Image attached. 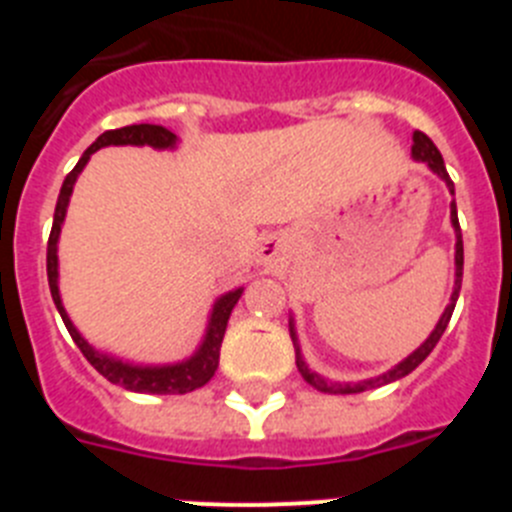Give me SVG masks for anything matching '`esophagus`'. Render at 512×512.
Wrapping results in <instances>:
<instances>
[{
    "instance_id": "34e87169",
    "label": "esophagus",
    "mask_w": 512,
    "mask_h": 512,
    "mask_svg": "<svg viewBox=\"0 0 512 512\" xmlns=\"http://www.w3.org/2000/svg\"><path fill=\"white\" fill-rule=\"evenodd\" d=\"M256 256H259V264L277 266L279 259H282V243H279L277 238H264Z\"/></svg>"
}]
</instances>
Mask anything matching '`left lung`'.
I'll return each instance as SVG.
<instances>
[{
    "mask_svg": "<svg viewBox=\"0 0 512 512\" xmlns=\"http://www.w3.org/2000/svg\"><path fill=\"white\" fill-rule=\"evenodd\" d=\"M413 158L418 161V164L428 166V169H431L433 174H436L438 179L446 184V187H449V192L454 194V182H451L449 171H446V166H443V156L438 153V148L433 146V140L428 138L425 133H420V130H415V133H413ZM451 225H454V235H456L454 292H451L449 305H446V310L441 312V318H438L436 328L431 330V336L425 338V341L420 343L418 348H415L408 359H402L400 364H395L392 369H387L384 374H379V377L361 379V382H328V379L320 377L318 372H312L310 366H307V361L302 359V348H300V338H297L295 318H289V336H292V343H295L297 369H300L302 379H305L307 384H312V387H315V390H320V392H330V395H356V392L374 390V387H382V384H390V382H397V379H402V377H408L415 366H420L425 359H428V354H431L433 348H436V343L441 341V336H443V330H446V325H449L451 312H454L456 300H459V289H461V271H464V243H461V228H459V215H456V200H451Z\"/></svg>",
    "mask_w": 512,
    "mask_h": 512,
    "instance_id": "1",
    "label": "left lung"
}]
</instances>
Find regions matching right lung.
Listing matches in <instances>:
<instances>
[{
    "mask_svg": "<svg viewBox=\"0 0 512 512\" xmlns=\"http://www.w3.org/2000/svg\"><path fill=\"white\" fill-rule=\"evenodd\" d=\"M179 138H176L171 130L161 128V125H128V128L107 130V133L99 135L92 146L84 151V156L79 158V164L71 169V174L63 179L61 194H58L56 212H53V228L51 238H48V287H51V297L56 302V310L61 312L63 323L69 328L71 338L79 346V351L87 356L89 364L102 374L107 382L120 384L130 392H148V395H187V392L197 390L202 384H207L212 379V374L217 372V364H220V346H223L225 328H228V318L233 307L238 305L243 295V287H235L225 295H220L215 300L210 310V318H207L205 336H202L200 346L189 359L176 361V364H133V361H125L120 356L104 354L99 348H94L87 338L81 336L76 325L71 323L69 312L63 307L61 292H58V238H61V225L66 220V210H69L71 192H74V184L79 179V174L84 171L87 161L92 158V153H97L104 146H151L156 151H174Z\"/></svg>",
    "mask_w": 512,
    "mask_h": 512,
    "instance_id": "right-lung-1",
    "label": "right lung"
}]
</instances>
